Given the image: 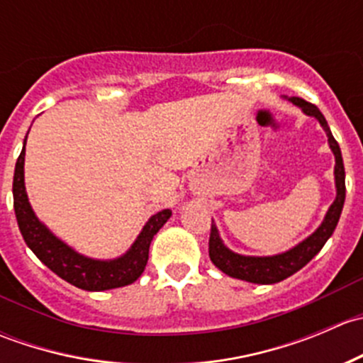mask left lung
Masks as SVG:
<instances>
[{"label":"left lung","mask_w":363,"mask_h":363,"mask_svg":"<svg viewBox=\"0 0 363 363\" xmlns=\"http://www.w3.org/2000/svg\"><path fill=\"white\" fill-rule=\"evenodd\" d=\"M291 104L298 105L302 108L303 113L307 116H313L320 121L321 128L325 130L328 137V145H330L332 152L335 156V188H337V195H335L334 203L328 208L327 216H325L323 223L318 226L316 232L313 235L307 237L306 240H302L300 244H296L291 250L279 252V255L274 256H244L237 255V252L230 251L228 247L223 244L221 237H219L218 228H216L214 221L211 226V237H208V256H211V262L218 267L221 272H225L226 276L235 277V279L247 281V283H256V284H274L279 283V281L286 279V277L294 276L295 272H298L302 267H306L318 252L321 251V247L325 246L330 235L334 233L335 226H337L340 212H342L344 199H346V175H344V163H342V155H340V147L337 140L332 135L330 128H328L327 119L323 117V113L320 112V108L316 105L309 104V101L302 100V98L291 96L288 98Z\"/></svg>","instance_id":"obj_1"}]
</instances>
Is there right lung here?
I'll return each instance as SVG.
<instances>
[{
    "label": "right lung",
    "mask_w": 363,
    "mask_h": 363,
    "mask_svg": "<svg viewBox=\"0 0 363 363\" xmlns=\"http://www.w3.org/2000/svg\"><path fill=\"white\" fill-rule=\"evenodd\" d=\"M24 147L21 151L16 163L13 174V208H16L17 225L24 237L28 247L38 256L43 265L49 267L54 274L65 279L73 286L87 291H104L112 288L126 286L135 283L144 272L149 259V246L161 226L172 216L170 208L152 216L140 235L123 256L116 259H93L79 255L75 250L67 246L61 239H57L42 221L35 216L29 205L28 193L24 186Z\"/></svg>",
    "instance_id": "1"
}]
</instances>
